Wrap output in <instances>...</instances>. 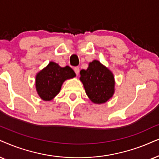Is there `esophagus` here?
Listing matches in <instances>:
<instances>
[{"label": "esophagus", "mask_w": 159, "mask_h": 159, "mask_svg": "<svg viewBox=\"0 0 159 159\" xmlns=\"http://www.w3.org/2000/svg\"><path fill=\"white\" fill-rule=\"evenodd\" d=\"M74 71H75L76 75H78V73H79V68L78 67H74Z\"/></svg>", "instance_id": "34e87169"}]
</instances>
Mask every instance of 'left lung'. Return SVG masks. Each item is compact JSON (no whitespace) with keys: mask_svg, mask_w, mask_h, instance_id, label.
Listing matches in <instances>:
<instances>
[{"mask_svg":"<svg viewBox=\"0 0 159 159\" xmlns=\"http://www.w3.org/2000/svg\"><path fill=\"white\" fill-rule=\"evenodd\" d=\"M80 80L86 93L94 103H103L111 98L114 92V78L109 70L94 60L90 62L87 70L80 72Z\"/></svg>","mask_w":159,"mask_h":159,"instance_id":"left-lung-1","label":"left lung"}]
</instances>
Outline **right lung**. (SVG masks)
Returning <instances> with one entry per match:
<instances>
[{"mask_svg":"<svg viewBox=\"0 0 159 159\" xmlns=\"http://www.w3.org/2000/svg\"><path fill=\"white\" fill-rule=\"evenodd\" d=\"M75 76V72L69 66L61 67L55 62H50L36 77L37 93L43 100H51L60 92L63 82Z\"/></svg>","mask_w":159,"mask_h":159,"instance_id":"obj_1","label":"right lung"}]
</instances>
